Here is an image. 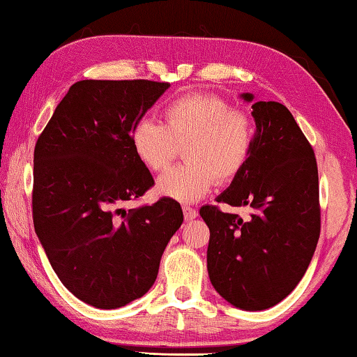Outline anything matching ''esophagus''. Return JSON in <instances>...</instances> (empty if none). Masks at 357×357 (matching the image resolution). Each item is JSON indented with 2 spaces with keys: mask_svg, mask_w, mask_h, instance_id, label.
Listing matches in <instances>:
<instances>
[{
  "mask_svg": "<svg viewBox=\"0 0 357 357\" xmlns=\"http://www.w3.org/2000/svg\"><path fill=\"white\" fill-rule=\"evenodd\" d=\"M183 215H185V220H193L198 217V211L195 208H190V206H183Z\"/></svg>",
  "mask_w": 357,
  "mask_h": 357,
  "instance_id": "esophagus-1",
  "label": "esophagus"
}]
</instances>
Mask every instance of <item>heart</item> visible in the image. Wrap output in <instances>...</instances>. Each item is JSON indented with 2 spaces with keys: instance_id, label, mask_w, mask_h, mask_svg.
<instances>
[{
  "instance_id": "heart-1",
  "label": "heart",
  "mask_w": 357,
  "mask_h": 357,
  "mask_svg": "<svg viewBox=\"0 0 357 357\" xmlns=\"http://www.w3.org/2000/svg\"><path fill=\"white\" fill-rule=\"evenodd\" d=\"M161 123L143 119L133 127V154L144 167L166 169L183 146L185 164L169 169L158 178L162 196L193 203L217 183H229L251 158L255 132L245 112L214 95L191 93L164 106Z\"/></svg>"
}]
</instances>
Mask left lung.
Returning a JSON list of instances; mask_svg holds the SVG:
<instances>
[{
    "mask_svg": "<svg viewBox=\"0 0 357 357\" xmlns=\"http://www.w3.org/2000/svg\"><path fill=\"white\" fill-rule=\"evenodd\" d=\"M248 102L251 93H243ZM251 158L217 203L250 208L238 214L217 206L199 209L208 224V272L215 291L243 311L280 303L298 285L320 235L319 174L314 149L291 112L275 101H257Z\"/></svg>",
    "mask_w": 357,
    "mask_h": 357,
    "instance_id": "1",
    "label": "left lung"
}]
</instances>
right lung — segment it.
I'll list each match as a JSON object with an SVG mask.
<instances>
[{
  "label": "right lung",
  "mask_w": 357,
  "mask_h": 357,
  "mask_svg": "<svg viewBox=\"0 0 357 357\" xmlns=\"http://www.w3.org/2000/svg\"><path fill=\"white\" fill-rule=\"evenodd\" d=\"M170 86L151 80H80L67 91L33 153V227L51 267L98 309L142 298L183 222L172 198L123 209L154 185L130 135Z\"/></svg>",
  "instance_id": "obj_1"
}]
</instances>
